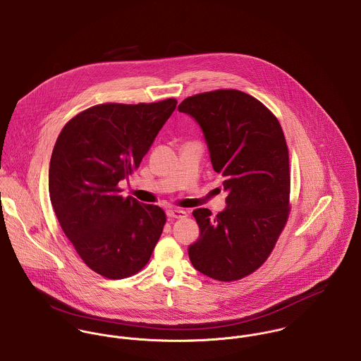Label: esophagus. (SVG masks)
Returning a JSON list of instances; mask_svg holds the SVG:
<instances>
[{
    "label": "esophagus",
    "mask_w": 361,
    "mask_h": 361,
    "mask_svg": "<svg viewBox=\"0 0 361 361\" xmlns=\"http://www.w3.org/2000/svg\"><path fill=\"white\" fill-rule=\"evenodd\" d=\"M167 216L171 217V219H185L188 216V212H185L183 209H169Z\"/></svg>",
    "instance_id": "obj_1"
}]
</instances>
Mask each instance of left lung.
Returning <instances> with one entry per match:
<instances>
[{
    "instance_id": "left-lung-1",
    "label": "left lung",
    "mask_w": 361,
    "mask_h": 361,
    "mask_svg": "<svg viewBox=\"0 0 361 361\" xmlns=\"http://www.w3.org/2000/svg\"><path fill=\"white\" fill-rule=\"evenodd\" d=\"M201 126L215 171L224 177L226 209L192 212L201 235L188 248L197 271L240 281L271 255L290 214V167L283 130L258 99L235 89L187 97L178 106Z\"/></svg>"
}]
</instances>
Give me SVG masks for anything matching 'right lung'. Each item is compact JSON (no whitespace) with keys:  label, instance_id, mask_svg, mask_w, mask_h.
<instances>
[{"label":"right lung","instance_id":"obj_1","mask_svg":"<svg viewBox=\"0 0 361 361\" xmlns=\"http://www.w3.org/2000/svg\"><path fill=\"white\" fill-rule=\"evenodd\" d=\"M176 106L173 97L96 104L73 116L54 145L49 192L56 216L87 268L107 279L142 271L161 235L164 211L124 198L118 183L140 167Z\"/></svg>","mask_w":361,"mask_h":361}]
</instances>
